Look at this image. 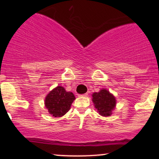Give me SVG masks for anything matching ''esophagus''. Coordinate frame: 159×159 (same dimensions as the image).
I'll return each instance as SVG.
<instances>
[{
  "label": "esophagus",
  "mask_w": 159,
  "mask_h": 159,
  "mask_svg": "<svg viewBox=\"0 0 159 159\" xmlns=\"http://www.w3.org/2000/svg\"><path fill=\"white\" fill-rule=\"evenodd\" d=\"M87 93H84V94H81V95H78V96H79V97H87Z\"/></svg>",
  "instance_id": "34e87169"
}]
</instances>
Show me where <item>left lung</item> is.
Here are the masks:
<instances>
[{"label":"left lung","mask_w":159,"mask_h":159,"mask_svg":"<svg viewBox=\"0 0 159 159\" xmlns=\"http://www.w3.org/2000/svg\"><path fill=\"white\" fill-rule=\"evenodd\" d=\"M92 101L97 112L103 116H110L116 105L115 96L105 88L93 93L92 94Z\"/></svg>","instance_id":"left-lung-1"}]
</instances>
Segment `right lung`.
Here are the masks:
<instances>
[{
    "label": "right lung",
    "instance_id": "add662e5",
    "mask_svg": "<svg viewBox=\"0 0 159 159\" xmlns=\"http://www.w3.org/2000/svg\"><path fill=\"white\" fill-rule=\"evenodd\" d=\"M75 99L72 92H67L62 86H57L47 94L45 107L52 116L61 117L66 114Z\"/></svg>",
    "mask_w": 159,
    "mask_h": 159
}]
</instances>
